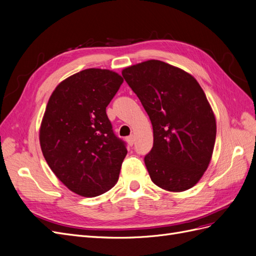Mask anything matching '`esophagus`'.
I'll return each mask as SVG.
<instances>
[{
	"label": "esophagus",
	"instance_id": "1",
	"mask_svg": "<svg viewBox=\"0 0 256 256\" xmlns=\"http://www.w3.org/2000/svg\"><path fill=\"white\" fill-rule=\"evenodd\" d=\"M127 142H128V144L130 145V146H132L134 145V136H128L127 138Z\"/></svg>",
	"mask_w": 256,
	"mask_h": 256
}]
</instances>
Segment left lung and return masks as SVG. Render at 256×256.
<instances>
[{
  "label": "left lung",
  "instance_id": "obj_1",
  "mask_svg": "<svg viewBox=\"0 0 256 256\" xmlns=\"http://www.w3.org/2000/svg\"><path fill=\"white\" fill-rule=\"evenodd\" d=\"M122 74L148 114L154 146L144 162L161 189L182 192L196 186L212 157L214 113L196 79L182 69L150 60Z\"/></svg>",
  "mask_w": 256,
  "mask_h": 256
}]
</instances>
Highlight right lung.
<instances>
[{
	"instance_id": "1",
	"label": "right lung",
	"mask_w": 256,
	"mask_h": 256,
	"mask_svg": "<svg viewBox=\"0 0 256 256\" xmlns=\"http://www.w3.org/2000/svg\"><path fill=\"white\" fill-rule=\"evenodd\" d=\"M122 82L109 69H84L62 81L48 100L40 128L42 152L76 194L94 198L118 180L127 150L113 134L106 108Z\"/></svg>"
}]
</instances>
